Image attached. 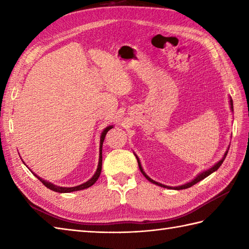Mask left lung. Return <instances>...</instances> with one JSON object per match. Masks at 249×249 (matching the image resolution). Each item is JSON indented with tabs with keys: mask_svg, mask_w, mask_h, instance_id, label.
Returning <instances> with one entry per match:
<instances>
[{
	"mask_svg": "<svg viewBox=\"0 0 249 249\" xmlns=\"http://www.w3.org/2000/svg\"><path fill=\"white\" fill-rule=\"evenodd\" d=\"M230 105H231V109H232V111H233V102H232V99H230ZM229 150V149H228ZM227 154H228V151H227L226 153H225V155H224V157L221 158V160H219L217 163H216V165H214L212 168H210L209 170H206V171H204V172H202V173H200L199 176L196 178L195 179H193L192 182H189V183H186V184H184V185H182V186H177V187H169V186H166V185H162V184H160V183H158V182H155V181H153V179L151 178H149L145 174V172L143 171V169H142V167H141V163H140V160H139V158L136 156V158H137V160H138V165H139V169H140V171H141V173L143 174V176L149 179L150 182H152V183H154V184H156V185H158V186H161V187H165V188H173V189H178V190H179V189H185V188H189V187H192L193 185H195V184H197L198 182H200L201 179H203V178H205L206 177L208 176H210L211 173H213L214 171H216L217 170V169L221 166V163H223V161L225 160V158H226V156H227Z\"/></svg>",
	"mask_w": 249,
	"mask_h": 249,
	"instance_id": "1",
	"label": "left lung"
}]
</instances>
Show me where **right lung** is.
Returning <instances> with one entry per match:
<instances>
[{
  "instance_id": "1",
  "label": "right lung",
  "mask_w": 249,
  "mask_h": 249,
  "mask_svg": "<svg viewBox=\"0 0 249 249\" xmlns=\"http://www.w3.org/2000/svg\"><path fill=\"white\" fill-rule=\"evenodd\" d=\"M112 128V126H108L107 128H105V130L103 131L102 136H100V145H99V161H98V167H97V170L96 172H95V174L93 176V178L91 179H89L88 182L83 183L81 185H78V186H75V187H60V186H56V185H53L51 184L49 182L45 181V179L40 178L39 177H37L35 174V177L38 178L39 181L43 183L45 186L47 188H49L51 190H53V192H56V193H71V192H77V190H81V189H84V188H88L89 186H92V185L97 181L99 176H100V172H102V163H103V143H104V140H105V137L106 135H107L108 131ZM33 173V172H32Z\"/></svg>"
}]
</instances>
